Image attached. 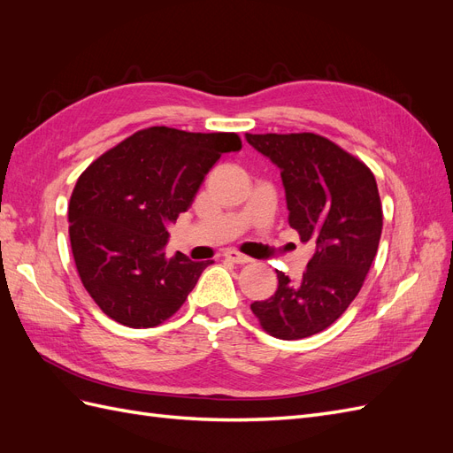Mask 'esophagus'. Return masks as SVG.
<instances>
[{
	"mask_svg": "<svg viewBox=\"0 0 453 453\" xmlns=\"http://www.w3.org/2000/svg\"><path fill=\"white\" fill-rule=\"evenodd\" d=\"M225 257H226L228 260H232V263H236V265H248V263H251V258H250L248 255H243V253H240V251H236V250H228V251L225 253Z\"/></svg>",
	"mask_w": 453,
	"mask_h": 453,
	"instance_id": "obj_1",
	"label": "esophagus"
}]
</instances>
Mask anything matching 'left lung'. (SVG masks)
<instances>
[{
  "instance_id": "1",
  "label": "left lung",
  "mask_w": 453,
  "mask_h": 453,
  "mask_svg": "<svg viewBox=\"0 0 453 453\" xmlns=\"http://www.w3.org/2000/svg\"><path fill=\"white\" fill-rule=\"evenodd\" d=\"M245 140L280 168L289 225L315 243L303 280L278 272V291L251 310L276 338L318 334L353 303L378 253L383 213L374 173L311 132L245 134Z\"/></svg>"
}]
</instances>
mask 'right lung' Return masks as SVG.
Here are the masks:
<instances>
[{
    "instance_id": "1",
    "label": "right lung",
    "mask_w": 453,
    "mask_h": 453,
    "mask_svg": "<svg viewBox=\"0 0 453 453\" xmlns=\"http://www.w3.org/2000/svg\"><path fill=\"white\" fill-rule=\"evenodd\" d=\"M234 132L150 127L109 149L81 173L67 219L79 278L100 310L132 328L170 319L213 260L166 257L168 223L193 203Z\"/></svg>"
}]
</instances>
